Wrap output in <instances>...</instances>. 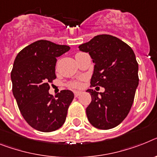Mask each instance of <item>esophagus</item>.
<instances>
[{
  "mask_svg": "<svg viewBox=\"0 0 157 157\" xmlns=\"http://www.w3.org/2000/svg\"><path fill=\"white\" fill-rule=\"evenodd\" d=\"M81 91H75V92H74V96L76 97H77L79 95H81Z\"/></svg>",
  "mask_w": 157,
  "mask_h": 157,
  "instance_id": "obj_1",
  "label": "esophagus"
}]
</instances>
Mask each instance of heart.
Masks as SVG:
<instances>
[{
  "label": "heart",
  "instance_id": "obj_1",
  "mask_svg": "<svg viewBox=\"0 0 157 157\" xmlns=\"http://www.w3.org/2000/svg\"><path fill=\"white\" fill-rule=\"evenodd\" d=\"M72 87H75V88H78V87L81 86V84L79 82H74L72 84Z\"/></svg>",
  "mask_w": 157,
  "mask_h": 157
}]
</instances>
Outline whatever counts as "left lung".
I'll return each mask as SVG.
<instances>
[{"instance_id":"8db88e82","label":"left lung","mask_w":157,"mask_h":157,"mask_svg":"<svg viewBox=\"0 0 157 157\" xmlns=\"http://www.w3.org/2000/svg\"><path fill=\"white\" fill-rule=\"evenodd\" d=\"M78 48L88 52L95 64L91 86L105 89L100 93L87 90L92 97L86 109L88 120L99 129L115 128L129 113L139 84L133 50L119 38L107 34L94 36Z\"/></svg>"}]
</instances>
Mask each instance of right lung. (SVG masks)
Returning <instances> with one entry per match:
<instances>
[{
    "instance_id": "right-lung-1",
    "label": "right lung",
    "mask_w": 157,
    "mask_h": 157,
    "mask_svg": "<svg viewBox=\"0 0 157 157\" xmlns=\"http://www.w3.org/2000/svg\"><path fill=\"white\" fill-rule=\"evenodd\" d=\"M69 49L68 45L40 40L24 48L14 60L13 93L24 119L38 131H55L66 120L73 93L62 90L54 98L48 90L56 79V58Z\"/></svg>"
}]
</instances>
